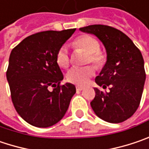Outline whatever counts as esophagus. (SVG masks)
<instances>
[{"mask_svg": "<svg viewBox=\"0 0 149 149\" xmlns=\"http://www.w3.org/2000/svg\"><path fill=\"white\" fill-rule=\"evenodd\" d=\"M76 89H77V91H82V90H83V87H80V86H77Z\"/></svg>", "mask_w": 149, "mask_h": 149, "instance_id": "obj_1", "label": "esophagus"}]
</instances>
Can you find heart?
<instances>
[{"label": "heart", "mask_w": 149, "mask_h": 149, "mask_svg": "<svg viewBox=\"0 0 149 149\" xmlns=\"http://www.w3.org/2000/svg\"><path fill=\"white\" fill-rule=\"evenodd\" d=\"M72 45L75 49H80L87 53L84 62L92 63L96 70H101L107 61L106 54L100 49V42L90 35H81L73 41ZM58 66L66 68L70 64V57L66 46H61L58 49L56 56ZM92 66L82 67H72L66 73V80L69 83L77 85H84L94 73Z\"/></svg>", "instance_id": "1"}]
</instances>
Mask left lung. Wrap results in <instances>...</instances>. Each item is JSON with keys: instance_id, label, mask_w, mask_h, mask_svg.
I'll return each mask as SVG.
<instances>
[{"instance_id": "obj_1", "label": "left lung", "mask_w": 149, "mask_h": 149, "mask_svg": "<svg viewBox=\"0 0 149 149\" xmlns=\"http://www.w3.org/2000/svg\"><path fill=\"white\" fill-rule=\"evenodd\" d=\"M104 44L107 61L95 78L96 83L109 92L95 88L90 104L94 113L110 123H120L137 109L143 91L146 73L141 51L124 33L113 27L94 24L81 28Z\"/></svg>"}]
</instances>
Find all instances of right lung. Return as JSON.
Listing matches in <instances>:
<instances>
[{
	"mask_svg": "<svg viewBox=\"0 0 149 149\" xmlns=\"http://www.w3.org/2000/svg\"><path fill=\"white\" fill-rule=\"evenodd\" d=\"M75 30L36 33L11 52L6 78L12 101L18 115L32 126L45 128L56 124L76 93L73 84L61 85L63 74L56 60L58 49Z\"/></svg>",
	"mask_w": 149,
	"mask_h": 149,
	"instance_id": "right-lung-1",
	"label": "right lung"
}]
</instances>
